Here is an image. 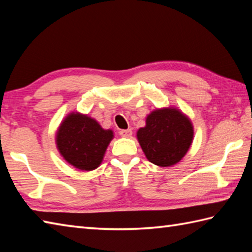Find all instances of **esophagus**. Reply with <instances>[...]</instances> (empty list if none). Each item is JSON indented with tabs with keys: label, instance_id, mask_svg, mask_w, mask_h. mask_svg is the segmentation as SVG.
I'll list each match as a JSON object with an SVG mask.
<instances>
[{
	"label": "esophagus",
	"instance_id": "esophagus-1",
	"mask_svg": "<svg viewBox=\"0 0 252 252\" xmlns=\"http://www.w3.org/2000/svg\"><path fill=\"white\" fill-rule=\"evenodd\" d=\"M119 134L122 136V137H131L132 135V130L127 129V130H120L119 131Z\"/></svg>",
	"mask_w": 252,
	"mask_h": 252
}]
</instances>
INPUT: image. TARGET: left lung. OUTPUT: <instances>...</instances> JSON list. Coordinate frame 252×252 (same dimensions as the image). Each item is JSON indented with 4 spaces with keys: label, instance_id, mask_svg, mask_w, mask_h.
I'll return each mask as SVG.
<instances>
[{
    "label": "left lung",
    "instance_id": "8db88e82",
    "mask_svg": "<svg viewBox=\"0 0 252 252\" xmlns=\"http://www.w3.org/2000/svg\"><path fill=\"white\" fill-rule=\"evenodd\" d=\"M192 126L187 117L172 108L157 109L137 131L147 159L159 167L173 165L185 156L192 141Z\"/></svg>",
    "mask_w": 252,
    "mask_h": 252
}]
</instances>
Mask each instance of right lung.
I'll list each match as a JSON object with an SVG mask.
<instances>
[{"label":"right lung","instance_id":"obj_1","mask_svg":"<svg viewBox=\"0 0 252 252\" xmlns=\"http://www.w3.org/2000/svg\"><path fill=\"white\" fill-rule=\"evenodd\" d=\"M114 137L92 118L69 115L57 132L56 142L62 156L80 170L91 171L100 164L107 146Z\"/></svg>","mask_w":252,"mask_h":252}]
</instances>
